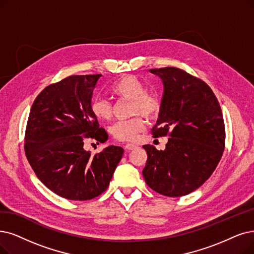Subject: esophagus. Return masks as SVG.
Here are the masks:
<instances>
[{
	"label": "esophagus",
	"instance_id": "obj_1",
	"mask_svg": "<svg viewBox=\"0 0 254 254\" xmlns=\"http://www.w3.org/2000/svg\"><path fill=\"white\" fill-rule=\"evenodd\" d=\"M135 148H136V146H135V145H133V144H126V145L124 146V149H125L126 151L133 150V149H135Z\"/></svg>",
	"mask_w": 254,
	"mask_h": 254
}]
</instances>
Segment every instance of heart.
Returning <instances> with one entry per match:
<instances>
[{"label":"heart","instance_id":"obj_1","mask_svg":"<svg viewBox=\"0 0 254 254\" xmlns=\"http://www.w3.org/2000/svg\"><path fill=\"white\" fill-rule=\"evenodd\" d=\"M111 93L122 100L130 101L131 116L141 115L147 119H153L159 114L161 107L159 97L154 93L147 92L145 84L135 76L126 75L120 78L111 87ZM90 109L100 121H108L113 117V106L105 99H94ZM145 128V120L136 116L129 120L116 122L111 126L110 132L118 140L133 141Z\"/></svg>","mask_w":254,"mask_h":254}]
</instances>
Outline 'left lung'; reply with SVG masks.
Wrapping results in <instances>:
<instances>
[{
  "instance_id": "obj_1",
  "label": "left lung",
  "mask_w": 254,
  "mask_h": 254,
  "mask_svg": "<svg viewBox=\"0 0 254 254\" xmlns=\"http://www.w3.org/2000/svg\"><path fill=\"white\" fill-rule=\"evenodd\" d=\"M164 83L154 137L170 138L164 151L145 145L143 175L149 188L167 197H181L200 188L216 170L225 148V125L211 88L186 70L150 69Z\"/></svg>"
}]
</instances>
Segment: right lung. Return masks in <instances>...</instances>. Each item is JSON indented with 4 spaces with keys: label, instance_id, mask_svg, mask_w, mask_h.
I'll return each instance as SVG.
<instances>
[{
    "label": "right lung",
    "instance_id": "1",
    "mask_svg": "<svg viewBox=\"0 0 254 254\" xmlns=\"http://www.w3.org/2000/svg\"><path fill=\"white\" fill-rule=\"evenodd\" d=\"M101 76L73 75L48 85L29 114L26 157L38 179L68 200H90L105 191L124 153L123 148L109 146L92 155L83 147L85 138L108 139L90 109Z\"/></svg>",
    "mask_w": 254,
    "mask_h": 254
}]
</instances>
